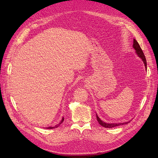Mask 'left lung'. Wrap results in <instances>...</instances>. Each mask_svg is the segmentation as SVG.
<instances>
[{"instance_id":"left-lung-1","label":"left lung","mask_w":158,"mask_h":158,"mask_svg":"<svg viewBox=\"0 0 158 158\" xmlns=\"http://www.w3.org/2000/svg\"><path fill=\"white\" fill-rule=\"evenodd\" d=\"M133 48L135 49V53L138 56V57H140V58L142 59V60L143 61V63L144 64L145 66V69L147 70V63H146V57L144 55V52H143L142 50L141 49L140 47L138 44V43L137 42V41L134 39L133 40ZM96 117H97V120L99 123V124L100 125H102V127H105V128H113L114 127H117L119 125H126V124L129 123L130 121H128V122H125V123H106L103 121L102 119H100V118L98 117V115L96 113Z\"/></svg>"}]
</instances>
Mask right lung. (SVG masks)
Listing matches in <instances>:
<instances>
[{
  "mask_svg": "<svg viewBox=\"0 0 158 158\" xmlns=\"http://www.w3.org/2000/svg\"><path fill=\"white\" fill-rule=\"evenodd\" d=\"M64 121V117H63V118H62V120L60 121V122L58 124V125H56V126H55V127H46V128L47 129H52V128H57V127H59L60 125V124L63 123Z\"/></svg>",
  "mask_w": 158,
  "mask_h": 158,
  "instance_id": "obj_1",
  "label": "right lung"
}]
</instances>
